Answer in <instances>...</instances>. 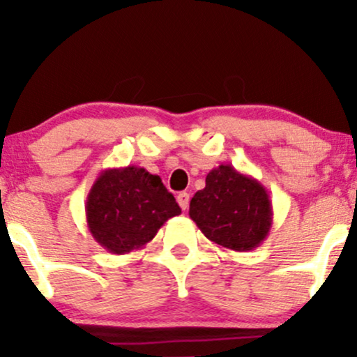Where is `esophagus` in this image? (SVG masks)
Segmentation results:
<instances>
[{
    "label": "esophagus",
    "mask_w": 357,
    "mask_h": 357,
    "mask_svg": "<svg viewBox=\"0 0 357 357\" xmlns=\"http://www.w3.org/2000/svg\"><path fill=\"white\" fill-rule=\"evenodd\" d=\"M178 203H179V206H181V210H188V206H190V195H188L186 191H183V192H179L178 195Z\"/></svg>",
    "instance_id": "esophagus-1"
}]
</instances>
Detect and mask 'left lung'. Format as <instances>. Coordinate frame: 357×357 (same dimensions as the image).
<instances>
[{"instance_id": "8db88e82", "label": "left lung", "mask_w": 357, "mask_h": 357, "mask_svg": "<svg viewBox=\"0 0 357 357\" xmlns=\"http://www.w3.org/2000/svg\"><path fill=\"white\" fill-rule=\"evenodd\" d=\"M190 218L213 243L250 252L267 238L273 211L267 190L252 176L221 165L190 202Z\"/></svg>"}]
</instances>
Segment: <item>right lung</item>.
<instances>
[{
	"instance_id": "right-lung-1",
	"label": "right lung",
	"mask_w": 357,
	"mask_h": 357,
	"mask_svg": "<svg viewBox=\"0 0 357 357\" xmlns=\"http://www.w3.org/2000/svg\"><path fill=\"white\" fill-rule=\"evenodd\" d=\"M179 213L181 208L161 178L137 166L102 171L85 202L93 240L114 255L146 247L159 228Z\"/></svg>"
}]
</instances>
